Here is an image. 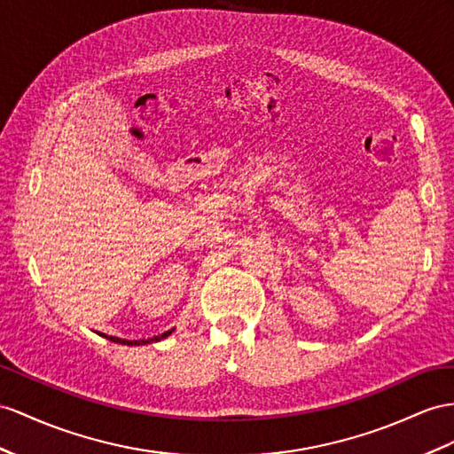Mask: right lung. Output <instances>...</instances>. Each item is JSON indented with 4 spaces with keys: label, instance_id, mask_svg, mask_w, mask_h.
Here are the masks:
<instances>
[{
    "label": "right lung",
    "instance_id": "right-lung-1",
    "mask_svg": "<svg viewBox=\"0 0 454 454\" xmlns=\"http://www.w3.org/2000/svg\"><path fill=\"white\" fill-rule=\"evenodd\" d=\"M172 332H174V328L168 330V332H165V333H160V335H155V338H149V340H122V338H114V335H107V333H99V335H103V338L109 340V341L121 343V345H147V343H157V341H160V340L168 338V335H170Z\"/></svg>",
    "mask_w": 454,
    "mask_h": 454
}]
</instances>
